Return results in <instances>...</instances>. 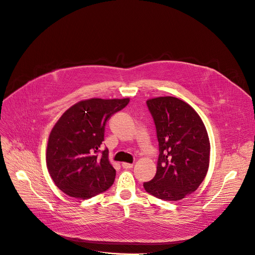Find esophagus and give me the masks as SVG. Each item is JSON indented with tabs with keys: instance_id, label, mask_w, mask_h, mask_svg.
Wrapping results in <instances>:
<instances>
[{
	"instance_id": "34e87169",
	"label": "esophagus",
	"mask_w": 255,
	"mask_h": 255,
	"mask_svg": "<svg viewBox=\"0 0 255 255\" xmlns=\"http://www.w3.org/2000/svg\"><path fill=\"white\" fill-rule=\"evenodd\" d=\"M122 167L123 168H132L133 167V163H128V162H122Z\"/></svg>"
}]
</instances>
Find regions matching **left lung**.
<instances>
[{"mask_svg": "<svg viewBox=\"0 0 255 255\" xmlns=\"http://www.w3.org/2000/svg\"><path fill=\"white\" fill-rule=\"evenodd\" d=\"M159 145L155 176L143 187L164 201H178L194 193L204 180L210 162V140L199 114L174 97L146 101Z\"/></svg>", "mask_w": 255, "mask_h": 255, "instance_id": "8db88e82", "label": "left lung"}]
</instances>
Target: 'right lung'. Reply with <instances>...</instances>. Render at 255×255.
<instances>
[{
	"mask_svg": "<svg viewBox=\"0 0 255 255\" xmlns=\"http://www.w3.org/2000/svg\"><path fill=\"white\" fill-rule=\"evenodd\" d=\"M129 101H81L55 123L48 137L46 164L54 184L64 194L87 200L113 185L116 170L109 161L108 148L101 151V144L106 122Z\"/></svg>",
	"mask_w": 255,
	"mask_h": 255,
	"instance_id": "right-lung-1",
	"label": "right lung"
}]
</instances>
